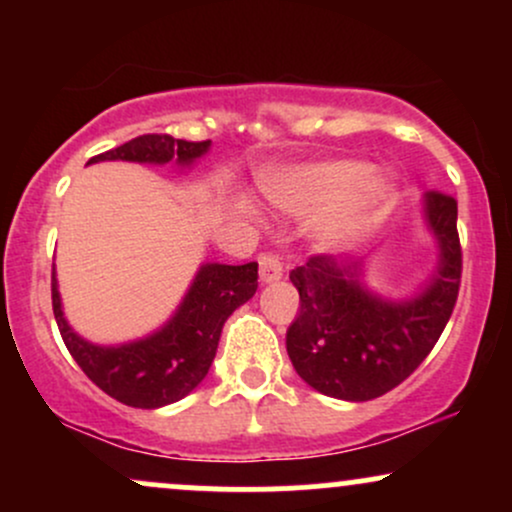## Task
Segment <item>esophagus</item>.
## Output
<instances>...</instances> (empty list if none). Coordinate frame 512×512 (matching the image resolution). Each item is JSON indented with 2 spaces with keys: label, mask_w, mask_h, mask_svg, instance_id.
<instances>
[{
  "label": "esophagus",
  "mask_w": 512,
  "mask_h": 512,
  "mask_svg": "<svg viewBox=\"0 0 512 512\" xmlns=\"http://www.w3.org/2000/svg\"><path fill=\"white\" fill-rule=\"evenodd\" d=\"M281 276H284V262L279 260V255H272V252H264V255H260V279L264 284L279 281Z\"/></svg>",
  "instance_id": "1"
}]
</instances>
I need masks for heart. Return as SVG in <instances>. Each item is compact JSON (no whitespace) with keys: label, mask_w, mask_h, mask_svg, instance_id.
<instances>
[{"label":"heart","mask_w":512,"mask_h":512,"mask_svg":"<svg viewBox=\"0 0 512 512\" xmlns=\"http://www.w3.org/2000/svg\"><path fill=\"white\" fill-rule=\"evenodd\" d=\"M370 168L354 161H334V163H315V166H303L289 173L276 175L267 182V195L274 199L279 207L289 211H308L325 204L339 202V199L363 187L366 199L354 214L346 216L332 228V236H351L366 223V207L385 197V182L370 180Z\"/></svg>","instance_id":"obj_1"}]
</instances>
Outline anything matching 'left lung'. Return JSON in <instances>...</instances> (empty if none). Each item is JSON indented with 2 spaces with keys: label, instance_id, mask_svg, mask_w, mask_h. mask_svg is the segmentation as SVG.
I'll return each instance as SVG.
<instances>
[{
  "label": "left lung",
  "instance_id": "left-lung-1",
  "mask_svg": "<svg viewBox=\"0 0 512 512\" xmlns=\"http://www.w3.org/2000/svg\"><path fill=\"white\" fill-rule=\"evenodd\" d=\"M424 216L438 267L419 293L387 301L361 284V262L313 255L291 272L301 313L286 332L296 373L327 397L368 402L409 378L431 354L455 308L462 276L457 202L426 192Z\"/></svg>",
  "mask_w": 512,
  "mask_h": 512
}]
</instances>
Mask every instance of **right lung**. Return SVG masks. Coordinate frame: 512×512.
Masks as SVG:
<instances>
[{"label": "right lung", "mask_w": 512, "mask_h": 512, "mask_svg": "<svg viewBox=\"0 0 512 512\" xmlns=\"http://www.w3.org/2000/svg\"><path fill=\"white\" fill-rule=\"evenodd\" d=\"M211 142H185L170 134H142L132 142L93 156L98 161H134L192 166L209 151ZM257 291V262H207L187 289L185 298L161 330L120 346L86 342L69 327L62 313L57 276L52 269V310L69 354L105 395L137 409H158L190 395L207 378L223 322Z\"/></svg>", "instance_id": "add662e5"}]
</instances>
